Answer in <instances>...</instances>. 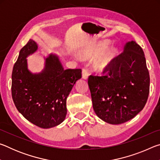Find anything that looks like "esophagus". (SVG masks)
<instances>
[{
	"label": "esophagus",
	"instance_id": "obj_1",
	"mask_svg": "<svg viewBox=\"0 0 160 160\" xmlns=\"http://www.w3.org/2000/svg\"><path fill=\"white\" fill-rule=\"evenodd\" d=\"M89 75V72H88V70L87 68H83L82 69V78L85 80H87L88 78Z\"/></svg>",
	"mask_w": 160,
	"mask_h": 160
}]
</instances>
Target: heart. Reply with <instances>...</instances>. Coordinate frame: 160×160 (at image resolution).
Masks as SVG:
<instances>
[{
	"instance_id": "1",
	"label": "heart",
	"mask_w": 160,
	"mask_h": 160,
	"mask_svg": "<svg viewBox=\"0 0 160 160\" xmlns=\"http://www.w3.org/2000/svg\"><path fill=\"white\" fill-rule=\"evenodd\" d=\"M109 44L110 42L105 40L83 48L80 51V57L83 59L93 58L102 52L94 60L93 66L97 72L104 71L109 66L118 53V48L115 47H110L106 48Z\"/></svg>"
}]
</instances>
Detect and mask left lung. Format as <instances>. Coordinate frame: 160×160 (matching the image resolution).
I'll use <instances>...</instances> for the list:
<instances>
[{"mask_svg":"<svg viewBox=\"0 0 160 160\" xmlns=\"http://www.w3.org/2000/svg\"><path fill=\"white\" fill-rule=\"evenodd\" d=\"M104 76L90 75L94 112L110 124H121L134 118L144 108L150 92V75L144 52L135 41L127 42Z\"/></svg>","mask_w":160,"mask_h":160,"instance_id":"left-lung-1","label":"left lung"}]
</instances>
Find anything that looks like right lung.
Listing matches in <instances>:
<instances>
[{"mask_svg": "<svg viewBox=\"0 0 160 160\" xmlns=\"http://www.w3.org/2000/svg\"><path fill=\"white\" fill-rule=\"evenodd\" d=\"M38 44L29 39L20 51L12 73V97L16 108L29 122L42 128L61 124L67 113L66 99L81 69L65 70L58 56L44 57V69L32 73L27 58L36 52Z\"/></svg>", "mask_w": 160, "mask_h": 160, "instance_id": "right-lung-1", "label": "right lung"}]
</instances>
